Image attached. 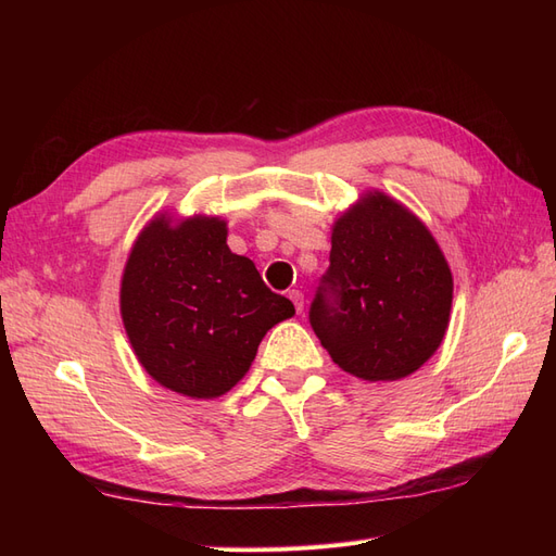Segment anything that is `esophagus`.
<instances>
[{"label":"esophagus","instance_id":"obj_1","mask_svg":"<svg viewBox=\"0 0 556 556\" xmlns=\"http://www.w3.org/2000/svg\"><path fill=\"white\" fill-rule=\"evenodd\" d=\"M290 299H292V304H294L296 313L304 311V294H301L299 290H290Z\"/></svg>","mask_w":556,"mask_h":556}]
</instances>
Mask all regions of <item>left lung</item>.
<instances>
[{"instance_id": "8db88e82", "label": "left lung", "mask_w": 556, "mask_h": 556, "mask_svg": "<svg viewBox=\"0 0 556 556\" xmlns=\"http://www.w3.org/2000/svg\"><path fill=\"white\" fill-rule=\"evenodd\" d=\"M452 271L419 217L380 190L364 192L331 225L329 268L311 327L345 374L401 380L441 348Z\"/></svg>"}]
</instances>
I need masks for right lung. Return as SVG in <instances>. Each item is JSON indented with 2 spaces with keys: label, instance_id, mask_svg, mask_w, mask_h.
<instances>
[{
  "label": "right lung",
  "instance_id": "right-lung-1",
  "mask_svg": "<svg viewBox=\"0 0 556 556\" xmlns=\"http://www.w3.org/2000/svg\"><path fill=\"white\" fill-rule=\"evenodd\" d=\"M134 355L166 390L217 399L255 359L264 333L294 315L252 260L227 245V220L157 213L134 241L121 280Z\"/></svg>",
  "mask_w": 556,
  "mask_h": 556
}]
</instances>
